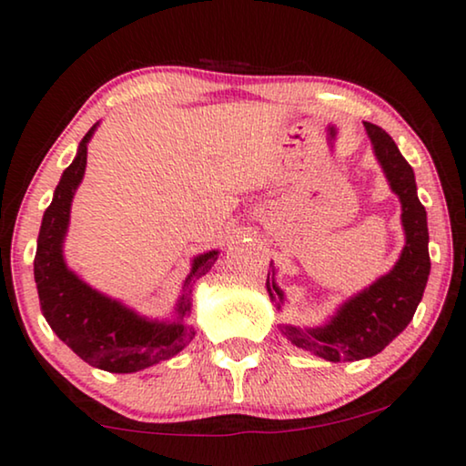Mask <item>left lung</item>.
<instances>
[{
  "instance_id": "8db88e82",
  "label": "left lung",
  "mask_w": 466,
  "mask_h": 466,
  "mask_svg": "<svg viewBox=\"0 0 466 466\" xmlns=\"http://www.w3.org/2000/svg\"><path fill=\"white\" fill-rule=\"evenodd\" d=\"M365 129L390 188L399 195L403 206L400 220L405 228V248L394 269L343 303L327 327L311 330L282 327V333L297 348L330 362L360 360L380 354L411 322L431 273L426 209L418 199L411 165L405 161L394 139L381 127L365 123ZM267 290L279 309L282 290L269 276Z\"/></svg>"
}]
</instances>
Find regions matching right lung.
<instances>
[{"label": "right lung", "instance_id": "obj_1", "mask_svg": "<svg viewBox=\"0 0 466 466\" xmlns=\"http://www.w3.org/2000/svg\"><path fill=\"white\" fill-rule=\"evenodd\" d=\"M95 127L97 125L82 137L78 155L63 171L53 203L44 212L34 276L42 314L63 343L88 365L110 373H133L171 359L193 339L195 330L182 322L190 311V286L212 269L218 252L212 250L195 258L193 271L184 284L187 292L177 303L176 322L144 320L120 303L99 295L67 269L61 246L67 231L69 206L85 176L86 144Z\"/></svg>", "mask_w": 466, "mask_h": 466}]
</instances>
